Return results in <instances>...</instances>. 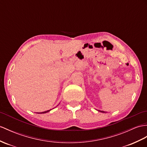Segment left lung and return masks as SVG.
<instances>
[{
    "instance_id": "1",
    "label": "left lung",
    "mask_w": 147,
    "mask_h": 147,
    "mask_svg": "<svg viewBox=\"0 0 147 147\" xmlns=\"http://www.w3.org/2000/svg\"><path fill=\"white\" fill-rule=\"evenodd\" d=\"M98 111H100V112H101V113H106V112H105V111H101V110H98Z\"/></svg>"
}]
</instances>
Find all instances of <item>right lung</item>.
Masks as SVG:
<instances>
[{
	"instance_id": "obj_1",
	"label": "right lung",
	"mask_w": 147,
	"mask_h": 147,
	"mask_svg": "<svg viewBox=\"0 0 147 147\" xmlns=\"http://www.w3.org/2000/svg\"><path fill=\"white\" fill-rule=\"evenodd\" d=\"M51 110H47V111H44V112H41V113H47V112H49V111H50Z\"/></svg>"
}]
</instances>
